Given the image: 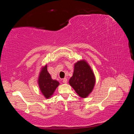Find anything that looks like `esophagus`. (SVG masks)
<instances>
[{"label":"esophagus","instance_id":"1","mask_svg":"<svg viewBox=\"0 0 134 134\" xmlns=\"http://www.w3.org/2000/svg\"><path fill=\"white\" fill-rule=\"evenodd\" d=\"M63 82L64 83H67V79L66 78H64L63 79Z\"/></svg>","mask_w":134,"mask_h":134}]
</instances>
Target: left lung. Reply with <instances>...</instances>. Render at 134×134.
<instances>
[{
    "instance_id": "obj_1",
    "label": "left lung",
    "mask_w": 134,
    "mask_h": 134,
    "mask_svg": "<svg viewBox=\"0 0 134 134\" xmlns=\"http://www.w3.org/2000/svg\"><path fill=\"white\" fill-rule=\"evenodd\" d=\"M96 79L93 71L85 60L78 61L74 64L73 74L69 84L79 96L86 98L93 89Z\"/></svg>"
}]
</instances>
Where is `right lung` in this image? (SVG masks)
<instances>
[{"mask_svg": "<svg viewBox=\"0 0 134 134\" xmlns=\"http://www.w3.org/2000/svg\"><path fill=\"white\" fill-rule=\"evenodd\" d=\"M38 84L42 94L47 99L52 96L60 85L58 81L52 79L51 75L47 71V64L42 67L38 76Z\"/></svg>", "mask_w": 134, "mask_h": 134, "instance_id": "right-lung-1", "label": "right lung"}]
</instances>
